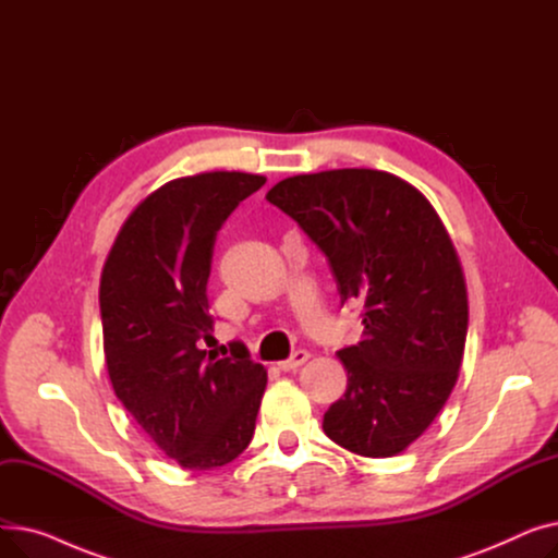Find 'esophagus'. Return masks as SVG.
<instances>
[{
	"label": "esophagus",
	"mask_w": 558,
	"mask_h": 558,
	"mask_svg": "<svg viewBox=\"0 0 558 558\" xmlns=\"http://www.w3.org/2000/svg\"><path fill=\"white\" fill-rule=\"evenodd\" d=\"M307 360H310V353H307V350H296V353L291 355L289 360L278 362V368H280V371H296V368H299V366H303Z\"/></svg>",
	"instance_id": "obj_1"
}]
</instances>
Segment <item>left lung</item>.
Here are the masks:
<instances>
[{"instance_id": "obj_1", "label": "left lung", "mask_w": 558, "mask_h": 558, "mask_svg": "<svg viewBox=\"0 0 558 558\" xmlns=\"http://www.w3.org/2000/svg\"><path fill=\"white\" fill-rule=\"evenodd\" d=\"M326 253L341 305H362V341L339 350L348 387L324 416L332 441L393 457L450 398L468 332L459 255L432 203L377 169H332L267 194Z\"/></svg>"}]
</instances>
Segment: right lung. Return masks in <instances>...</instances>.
Returning a JSON list of instances; mask_svg holds the SVG:
<instances>
[{
  "label": "right lung",
  "instance_id": "obj_1",
  "mask_svg": "<svg viewBox=\"0 0 558 558\" xmlns=\"http://www.w3.org/2000/svg\"><path fill=\"white\" fill-rule=\"evenodd\" d=\"M267 179L185 175L146 196L108 253L99 284L104 353L114 396L151 441L187 471H213L251 444L267 371L242 341L213 339L208 278L217 232Z\"/></svg>",
  "mask_w": 558,
  "mask_h": 558
}]
</instances>
